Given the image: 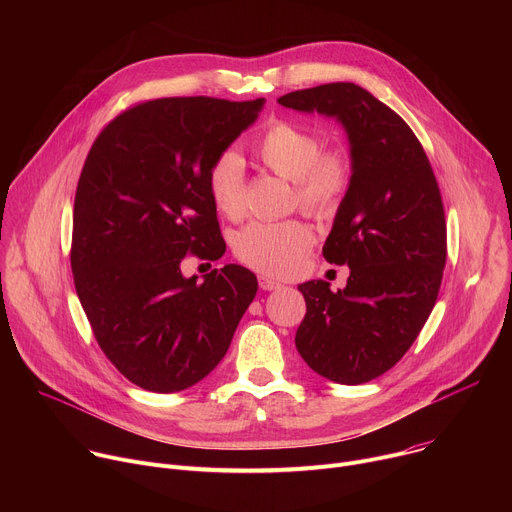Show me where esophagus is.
<instances>
[{
	"mask_svg": "<svg viewBox=\"0 0 512 512\" xmlns=\"http://www.w3.org/2000/svg\"><path fill=\"white\" fill-rule=\"evenodd\" d=\"M259 285H261V289H265V291H273V289H279V287H281L279 281H275V279H271V277H265V275L259 277Z\"/></svg>",
	"mask_w": 512,
	"mask_h": 512,
	"instance_id": "34e87169",
	"label": "esophagus"
}]
</instances>
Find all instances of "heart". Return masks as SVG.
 Returning <instances> with one entry per match:
<instances>
[{
    "label": "heart",
    "instance_id": "heart-1",
    "mask_svg": "<svg viewBox=\"0 0 512 512\" xmlns=\"http://www.w3.org/2000/svg\"><path fill=\"white\" fill-rule=\"evenodd\" d=\"M255 158L273 174L294 182L298 204L312 214L332 212L352 180L350 158L322 150L320 137L289 119H271L253 141ZM208 194L229 218L245 210V164L233 150L218 154L206 172ZM314 245L312 229L291 218L281 223H251L235 239V255L251 269L283 277L294 273Z\"/></svg>",
    "mask_w": 512,
    "mask_h": 512
}]
</instances>
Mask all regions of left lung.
<instances>
[{
    "mask_svg": "<svg viewBox=\"0 0 512 512\" xmlns=\"http://www.w3.org/2000/svg\"><path fill=\"white\" fill-rule=\"evenodd\" d=\"M277 103L336 117L348 135L352 180L322 255L350 275L338 291L298 285L296 348L334 383H367L395 367L435 306L448 253L440 186L411 127L362 87L328 83Z\"/></svg>",
    "mask_w": 512,
    "mask_h": 512,
    "instance_id": "1",
    "label": "left lung"
}]
</instances>
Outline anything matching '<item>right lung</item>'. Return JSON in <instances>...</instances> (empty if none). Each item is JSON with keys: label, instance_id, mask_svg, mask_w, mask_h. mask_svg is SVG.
I'll return each mask as SVG.
<instances>
[{"label": "right lung", "instance_id": "add662e5", "mask_svg": "<svg viewBox=\"0 0 512 512\" xmlns=\"http://www.w3.org/2000/svg\"><path fill=\"white\" fill-rule=\"evenodd\" d=\"M263 103L145 101L117 115L87 156L72 212L77 296L105 356L145 391L202 381L257 294V277L241 265L212 269L198 283L180 263L225 255L206 172Z\"/></svg>", "mask_w": 512, "mask_h": 512}]
</instances>
